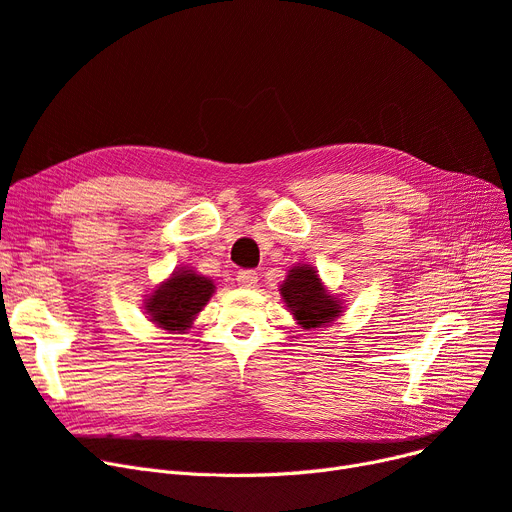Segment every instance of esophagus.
Instances as JSON below:
<instances>
[{
	"mask_svg": "<svg viewBox=\"0 0 512 512\" xmlns=\"http://www.w3.org/2000/svg\"><path fill=\"white\" fill-rule=\"evenodd\" d=\"M237 284L241 288H254L258 284V273L250 271V269H243L237 273Z\"/></svg>",
	"mask_w": 512,
	"mask_h": 512,
	"instance_id": "34e87169",
	"label": "esophagus"
}]
</instances>
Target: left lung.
<instances>
[{"instance_id":"1","label":"left lung","mask_w":512,"mask_h":512,"mask_svg":"<svg viewBox=\"0 0 512 512\" xmlns=\"http://www.w3.org/2000/svg\"><path fill=\"white\" fill-rule=\"evenodd\" d=\"M281 296L303 328H320L341 313V305L326 292L309 264L294 267L281 286Z\"/></svg>"}]
</instances>
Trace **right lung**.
<instances>
[{"label":"right lung","mask_w":512,"mask_h":512,"mask_svg":"<svg viewBox=\"0 0 512 512\" xmlns=\"http://www.w3.org/2000/svg\"><path fill=\"white\" fill-rule=\"evenodd\" d=\"M214 294V281L192 271H178L148 298L150 320L167 330H186Z\"/></svg>","instance_id":"obj_1"}]
</instances>
